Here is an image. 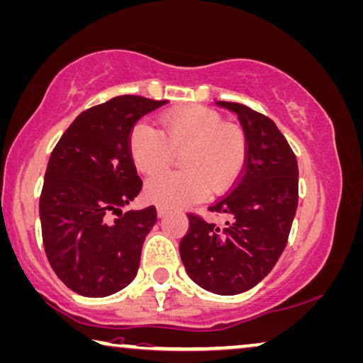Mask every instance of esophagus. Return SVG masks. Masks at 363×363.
I'll use <instances>...</instances> for the list:
<instances>
[{"label":"esophagus","mask_w":363,"mask_h":363,"mask_svg":"<svg viewBox=\"0 0 363 363\" xmlns=\"http://www.w3.org/2000/svg\"><path fill=\"white\" fill-rule=\"evenodd\" d=\"M156 213H157V217H160V218H162V217H166V213H167V211H166V208L164 207H157L156 208Z\"/></svg>","instance_id":"1"}]
</instances>
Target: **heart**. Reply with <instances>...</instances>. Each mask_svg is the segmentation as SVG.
<instances>
[{
	"mask_svg": "<svg viewBox=\"0 0 363 363\" xmlns=\"http://www.w3.org/2000/svg\"><path fill=\"white\" fill-rule=\"evenodd\" d=\"M164 135L151 125L138 123L130 135V155L136 169L156 176L181 155L182 172H166L146 186V199L176 208L202 201L208 192L222 196L242 174L247 141L237 126L225 125L218 113L202 106L171 110L161 116Z\"/></svg>",
	"mask_w": 363,
	"mask_h": 363,
	"instance_id": "heart-1",
	"label": "heart"
}]
</instances>
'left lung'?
I'll return each mask as SVG.
<instances>
[{
    "label": "left lung",
    "instance_id": "1",
    "mask_svg": "<svg viewBox=\"0 0 363 363\" xmlns=\"http://www.w3.org/2000/svg\"><path fill=\"white\" fill-rule=\"evenodd\" d=\"M240 120L247 160L237 186L208 211L223 225L189 213L179 253L189 278L220 296L245 293L272 272L298 208V161L273 120L248 106L217 101Z\"/></svg>",
    "mask_w": 363,
    "mask_h": 363
}]
</instances>
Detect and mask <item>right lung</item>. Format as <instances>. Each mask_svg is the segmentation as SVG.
I'll return each mask as SVG.
<instances>
[{"label":"right lung","mask_w":363,"mask_h":363,"mask_svg":"<svg viewBox=\"0 0 363 363\" xmlns=\"http://www.w3.org/2000/svg\"><path fill=\"white\" fill-rule=\"evenodd\" d=\"M166 100L120 95L82 111L49 157L39 201L48 259L69 289L86 298L118 293L135 279L156 208L121 212L141 191L130 135ZM111 213L119 216L110 219Z\"/></svg>","instance_id":"add662e5"}]
</instances>
